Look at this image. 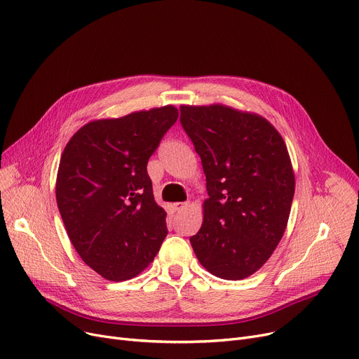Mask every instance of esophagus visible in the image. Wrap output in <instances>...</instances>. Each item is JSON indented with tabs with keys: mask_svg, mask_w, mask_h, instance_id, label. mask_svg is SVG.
Listing matches in <instances>:
<instances>
[{
	"mask_svg": "<svg viewBox=\"0 0 359 359\" xmlns=\"http://www.w3.org/2000/svg\"><path fill=\"white\" fill-rule=\"evenodd\" d=\"M187 206H189V202H176L175 203V210L180 212V211H184Z\"/></svg>",
	"mask_w": 359,
	"mask_h": 359,
	"instance_id": "esophagus-1",
	"label": "esophagus"
}]
</instances>
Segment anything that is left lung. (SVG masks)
<instances>
[{"label": "left lung", "instance_id": "obj_1", "mask_svg": "<svg viewBox=\"0 0 359 359\" xmlns=\"http://www.w3.org/2000/svg\"><path fill=\"white\" fill-rule=\"evenodd\" d=\"M180 111L208 192L194 252L212 275L244 279L265 265L287 229L295 176L285 141L253 111L219 103Z\"/></svg>", "mask_w": 359, "mask_h": 359}]
</instances>
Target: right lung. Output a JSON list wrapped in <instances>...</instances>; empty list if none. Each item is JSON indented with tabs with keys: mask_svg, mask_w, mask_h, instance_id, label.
I'll return each mask as SVG.
<instances>
[{
	"mask_svg": "<svg viewBox=\"0 0 359 359\" xmlns=\"http://www.w3.org/2000/svg\"><path fill=\"white\" fill-rule=\"evenodd\" d=\"M179 118L173 104L96 119L71 137L56 175V203L83 262L107 280L140 275L167 236L147 163Z\"/></svg>",
	"mask_w": 359,
	"mask_h": 359,
	"instance_id": "right-lung-1",
	"label": "right lung"
}]
</instances>
